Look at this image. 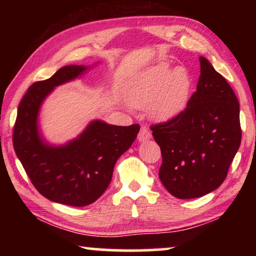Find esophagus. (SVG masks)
<instances>
[{"instance_id": "obj_1", "label": "esophagus", "mask_w": 256, "mask_h": 256, "mask_svg": "<svg viewBox=\"0 0 256 256\" xmlns=\"http://www.w3.org/2000/svg\"><path fill=\"white\" fill-rule=\"evenodd\" d=\"M151 138V132L150 130L146 126H141L140 132L138 134V141H146Z\"/></svg>"}]
</instances>
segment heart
<instances>
[{"mask_svg": "<svg viewBox=\"0 0 256 256\" xmlns=\"http://www.w3.org/2000/svg\"><path fill=\"white\" fill-rule=\"evenodd\" d=\"M192 79L185 68L158 64L140 73L130 82L126 102L132 107L146 110L158 120H167L184 110L188 100Z\"/></svg>", "mask_w": 256, "mask_h": 256, "instance_id": "heart-1", "label": "heart"}]
</instances>
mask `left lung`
I'll return each mask as SVG.
<instances>
[{"mask_svg": "<svg viewBox=\"0 0 256 256\" xmlns=\"http://www.w3.org/2000/svg\"><path fill=\"white\" fill-rule=\"evenodd\" d=\"M196 92L175 118L150 126L162 150L159 178L177 198L218 188L240 149V102L226 79L200 58Z\"/></svg>", "mask_w": 256, "mask_h": 256, "instance_id": "8db88e82", "label": "left lung"}]
</instances>
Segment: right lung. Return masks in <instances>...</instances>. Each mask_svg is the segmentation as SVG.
<instances>
[{"label": "right lung", "mask_w": 256, "mask_h": 256, "mask_svg": "<svg viewBox=\"0 0 256 256\" xmlns=\"http://www.w3.org/2000/svg\"><path fill=\"white\" fill-rule=\"evenodd\" d=\"M86 70L68 66L50 79L29 86L18 107L14 148L32 185L50 201L72 206L92 204L110 185L118 159L132 146L140 125L116 126L94 120L76 140L64 146H47L37 130L38 110L54 86Z\"/></svg>", "instance_id": "1"}]
</instances>
